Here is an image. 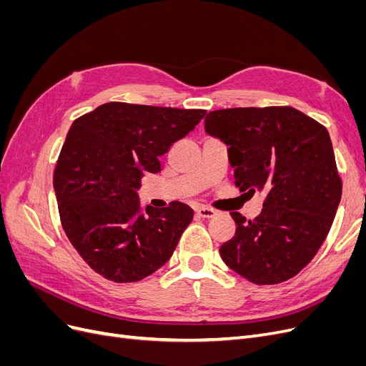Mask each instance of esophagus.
<instances>
[{"label":"esophagus","mask_w":366,"mask_h":366,"mask_svg":"<svg viewBox=\"0 0 366 366\" xmlns=\"http://www.w3.org/2000/svg\"><path fill=\"white\" fill-rule=\"evenodd\" d=\"M195 212L200 218H214L217 214L214 209H209V207H198Z\"/></svg>","instance_id":"1"}]
</instances>
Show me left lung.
Returning <instances> with one entry per match:
<instances>
[{
	"label": "left lung",
	"instance_id": "1",
	"mask_svg": "<svg viewBox=\"0 0 366 366\" xmlns=\"http://www.w3.org/2000/svg\"><path fill=\"white\" fill-rule=\"evenodd\" d=\"M209 136L224 143L241 192H264L261 214L219 247L235 273L258 285L293 278L315 258L342 195L325 127L292 107L229 108L204 117Z\"/></svg>",
	"mask_w": 366,
	"mask_h": 366
}]
</instances>
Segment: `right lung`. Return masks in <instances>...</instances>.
Instances as JSON below:
<instances>
[{
  "mask_svg": "<svg viewBox=\"0 0 366 366\" xmlns=\"http://www.w3.org/2000/svg\"><path fill=\"white\" fill-rule=\"evenodd\" d=\"M204 109L108 102L76 119L53 187L62 229L82 259L113 282H137L169 261L194 210L140 207L145 172L200 124Z\"/></svg>",
  "mask_w": 366,
  "mask_h": 366,
  "instance_id": "obj_1",
  "label": "right lung"
}]
</instances>
